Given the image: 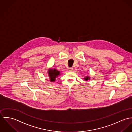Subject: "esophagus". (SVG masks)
<instances>
[{
	"mask_svg": "<svg viewBox=\"0 0 132 132\" xmlns=\"http://www.w3.org/2000/svg\"><path fill=\"white\" fill-rule=\"evenodd\" d=\"M69 71H73V67H71V68H69Z\"/></svg>",
	"mask_w": 132,
	"mask_h": 132,
	"instance_id": "esophagus-1",
	"label": "esophagus"
}]
</instances>
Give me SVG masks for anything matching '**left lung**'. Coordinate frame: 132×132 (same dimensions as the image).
<instances>
[{
  "mask_svg": "<svg viewBox=\"0 0 132 132\" xmlns=\"http://www.w3.org/2000/svg\"><path fill=\"white\" fill-rule=\"evenodd\" d=\"M84 79H85V80L86 81H87L88 80H89V79H90V77H88V76H86V78H85Z\"/></svg>",
  "mask_w": 132,
  "mask_h": 132,
  "instance_id": "left-lung-1",
  "label": "left lung"
}]
</instances>
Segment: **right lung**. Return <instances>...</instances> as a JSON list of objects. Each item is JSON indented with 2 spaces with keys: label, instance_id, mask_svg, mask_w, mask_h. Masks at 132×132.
<instances>
[{
  "label": "right lung",
  "instance_id": "add662e5",
  "mask_svg": "<svg viewBox=\"0 0 132 132\" xmlns=\"http://www.w3.org/2000/svg\"><path fill=\"white\" fill-rule=\"evenodd\" d=\"M48 74L50 81L51 82H54L55 81L56 78L60 75V72L56 69H50L48 71Z\"/></svg>",
  "mask_w": 132,
  "mask_h": 132
}]
</instances>
